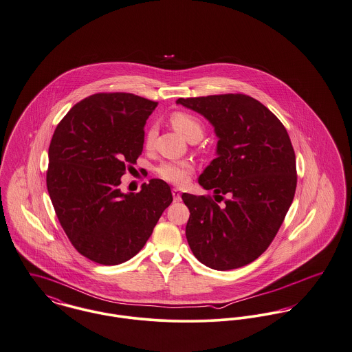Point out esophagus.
<instances>
[{
    "label": "esophagus",
    "instance_id": "34e87169",
    "mask_svg": "<svg viewBox=\"0 0 352 352\" xmlns=\"http://www.w3.org/2000/svg\"><path fill=\"white\" fill-rule=\"evenodd\" d=\"M173 198H174V202H179L181 201V193L177 190V189H173Z\"/></svg>",
    "mask_w": 352,
    "mask_h": 352
}]
</instances>
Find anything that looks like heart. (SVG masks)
Here are the masks:
<instances>
[{"label": "heart", "mask_w": 352, "mask_h": 352, "mask_svg": "<svg viewBox=\"0 0 352 352\" xmlns=\"http://www.w3.org/2000/svg\"><path fill=\"white\" fill-rule=\"evenodd\" d=\"M173 126L184 135L186 139H190L195 135L202 136L204 128L198 118H195L190 113L186 112H175L170 118ZM155 139V131L151 128L146 133V146L151 147ZM157 177L162 178L166 182H170L175 186H184L186 185L193 173H195V164L189 160H163L160 162L155 168Z\"/></svg>", "instance_id": "1"}]
</instances>
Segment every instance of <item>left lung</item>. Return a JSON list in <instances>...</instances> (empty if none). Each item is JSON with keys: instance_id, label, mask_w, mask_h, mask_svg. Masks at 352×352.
<instances>
[{"instance_id": "left-lung-1", "label": "left lung", "mask_w": 352, "mask_h": 352, "mask_svg": "<svg viewBox=\"0 0 352 352\" xmlns=\"http://www.w3.org/2000/svg\"><path fill=\"white\" fill-rule=\"evenodd\" d=\"M177 104L214 126L217 157L198 184L226 202L219 206L210 195H182L190 210V250L210 269L243 267L272 244L294 198L296 154L287 131L272 111L245 94L178 98Z\"/></svg>"}]
</instances>
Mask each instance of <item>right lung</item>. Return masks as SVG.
<instances>
[{"label":"right lung","instance_id":"obj_1","mask_svg":"<svg viewBox=\"0 0 352 352\" xmlns=\"http://www.w3.org/2000/svg\"><path fill=\"white\" fill-rule=\"evenodd\" d=\"M157 107L131 93H97L76 104L52 135L48 195L74 248L96 263L135 256L173 201L162 179L143 184L139 193L118 189L142 155L144 125Z\"/></svg>","mask_w":352,"mask_h":352}]
</instances>
